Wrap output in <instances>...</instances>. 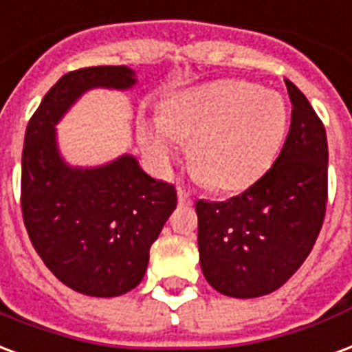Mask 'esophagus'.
Returning <instances> with one entry per match:
<instances>
[{"label":"esophagus","mask_w":352,"mask_h":352,"mask_svg":"<svg viewBox=\"0 0 352 352\" xmlns=\"http://www.w3.org/2000/svg\"><path fill=\"white\" fill-rule=\"evenodd\" d=\"M177 197H179V203H181V205H192V197H190V194L186 190H177Z\"/></svg>","instance_id":"obj_1"}]
</instances>
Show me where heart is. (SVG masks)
I'll list each match as a JSON object with an SVG mask.
<instances>
[{
	"label": "heart",
	"mask_w": 352,
	"mask_h": 352,
	"mask_svg": "<svg viewBox=\"0 0 352 352\" xmlns=\"http://www.w3.org/2000/svg\"><path fill=\"white\" fill-rule=\"evenodd\" d=\"M289 129L287 104L274 91L242 80H220L177 91L162 116L142 126V147L168 171L190 142V162L205 183L223 192L248 188L282 151Z\"/></svg>",
	"instance_id": "b5f03b06"
}]
</instances>
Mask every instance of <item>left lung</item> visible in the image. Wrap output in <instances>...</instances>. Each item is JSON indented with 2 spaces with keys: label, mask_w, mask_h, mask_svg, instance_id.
<instances>
[{
  "label": "left lung",
  "mask_w": 352,
  "mask_h": 352,
  "mask_svg": "<svg viewBox=\"0 0 352 352\" xmlns=\"http://www.w3.org/2000/svg\"><path fill=\"white\" fill-rule=\"evenodd\" d=\"M291 126L272 168L241 196L196 203L203 276L233 298L269 295L306 261L327 209L329 143L321 119L285 80Z\"/></svg>",
  "instance_id": "obj_1"
}]
</instances>
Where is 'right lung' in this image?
<instances>
[{
  "label": "right lung",
  "instance_id": "1",
  "mask_svg": "<svg viewBox=\"0 0 352 352\" xmlns=\"http://www.w3.org/2000/svg\"><path fill=\"white\" fill-rule=\"evenodd\" d=\"M136 83L124 65L72 70L44 95L25 129L23 223L44 265L82 295L110 298L136 287L151 244L177 207L175 186L145 173L136 156L82 168L59 151L57 123L83 93Z\"/></svg>",
  "mask_w": 352,
  "mask_h": 352
}]
</instances>
